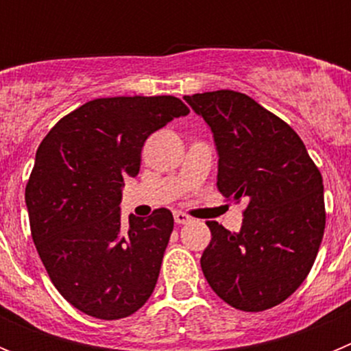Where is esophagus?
<instances>
[{
  "label": "esophagus",
  "instance_id": "obj_1",
  "mask_svg": "<svg viewBox=\"0 0 351 351\" xmlns=\"http://www.w3.org/2000/svg\"><path fill=\"white\" fill-rule=\"evenodd\" d=\"M173 219H176V223H178V225H184V223L191 221L190 216H188L186 213H181V210H176V213H173Z\"/></svg>",
  "mask_w": 351,
  "mask_h": 351
}]
</instances>
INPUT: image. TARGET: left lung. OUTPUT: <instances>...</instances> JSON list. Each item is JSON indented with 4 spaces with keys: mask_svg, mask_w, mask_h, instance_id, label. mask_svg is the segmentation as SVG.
I'll return each instance as SVG.
<instances>
[{
    "mask_svg": "<svg viewBox=\"0 0 351 351\" xmlns=\"http://www.w3.org/2000/svg\"><path fill=\"white\" fill-rule=\"evenodd\" d=\"M184 100L214 135L218 190L247 202L237 234L206 221L213 237L200 258L204 276L232 308H274L302 285L320 250V170L293 128L247 95L219 89Z\"/></svg>",
    "mask_w": 351,
    "mask_h": 351,
    "instance_id": "1",
    "label": "left lung"
}]
</instances>
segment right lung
Here are the masks:
<instances>
[{
	"label": "right lung",
	"instance_id": "right-lung-1",
	"mask_svg": "<svg viewBox=\"0 0 351 351\" xmlns=\"http://www.w3.org/2000/svg\"><path fill=\"white\" fill-rule=\"evenodd\" d=\"M190 108L176 96H114L56 123L26 184L31 237L61 295L79 311L119 320L147 302L173 230L169 209L121 219L125 178L141 170L144 142Z\"/></svg>",
	"mask_w": 351,
	"mask_h": 351
}]
</instances>
